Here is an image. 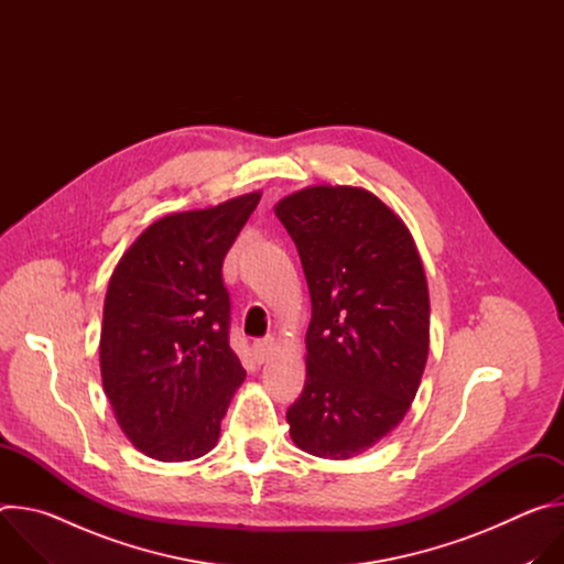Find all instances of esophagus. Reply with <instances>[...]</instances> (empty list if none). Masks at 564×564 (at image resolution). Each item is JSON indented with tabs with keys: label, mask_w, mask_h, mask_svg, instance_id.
<instances>
[{
	"label": "esophagus",
	"mask_w": 564,
	"mask_h": 564,
	"mask_svg": "<svg viewBox=\"0 0 564 564\" xmlns=\"http://www.w3.org/2000/svg\"><path fill=\"white\" fill-rule=\"evenodd\" d=\"M274 348H276V341L272 339V337H265V339H259V341H254V346H252V350H254V357L259 359V361H265L272 352H274Z\"/></svg>",
	"instance_id": "34e87169"
}]
</instances>
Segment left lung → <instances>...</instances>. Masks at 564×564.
<instances>
[{"instance_id": "1", "label": "left lung", "mask_w": 564, "mask_h": 564, "mask_svg": "<svg viewBox=\"0 0 564 564\" xmlns=\"http://www.w3.org/2000/svg\"><path fill=\"white\" fill-rule=\"evenodd\" d=\"M312 301L292 442L350 459L409 413L429 359L431 301L415 240L361 187L314 185L276 203Z\"/></svg>"}]
</instances>
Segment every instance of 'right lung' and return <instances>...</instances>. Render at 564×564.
<instances>
[{"mask_svg": "<svg viewBox=\"0 0 564 564\" xmlns=\"http://www.w3.org/2000/svg\"><path fill=\"white\" fill-rule=\"evenodd\" d=\"M261 192L163 216L116 265L100 333L102 386L129 442L189 462L220 435L246 370L229 348L223 261Z\"/></svg>", "mask_w": 564, "mask_h": 564, "instance_id": "right-lung-1", "label": "right lung"}]
</instances>
